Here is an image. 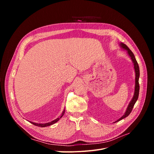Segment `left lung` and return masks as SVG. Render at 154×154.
Listing matches in <instances>:
<instances>
[{
  "mask_svg": "<svg viewBox=\"0 0 154 154\" xmlns=\"http://www.w3.org/2000/svg\"><path fill=\"white\" fill-rule=\"evenodd\" d=\"M119 46L120 48H122L123 50H126L127 51V53L128 54V56L130 57V58H131L132 63L134 64V71H135V73H136V78H135V87H134V96L132 99L131 100V101H130V103L127 106V110H126L125 112L124 113L123 116H122L119 119H118L117 121H116L114 123H116L119 122V121L122 120L124 118H125L126 117H127V116L130 114V112H132V110L133 109V107L136 103V102L137 101V99H138V96H139V65L136 61V59L135 58V56L133 54V53L131 51L128 47L127 45L121 42L119 44Z\"/></svg>",
  "mask_w": 154,
  "mask_h": 154,
  "instance_id": "obj_1",
  "label": "left lung"
}]
</instances>
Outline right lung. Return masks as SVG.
Returning a JSON list of instances; mask_svg holds the SVG:
<instances>
[{"label":"right lung","instance_id":"right-lung-1","mask_svg":"<svg viewBox=\"0 0 154 154\" xmlns=\"http://www.w3.org/2000/svg\"><path fill=\"white\" fill-rule=\"evenodd\" d=\"M64 113H65V109L63 110V111L62 112V114L60 115V116H59V117L58 118H57V119H55L54 120H53V121H52V122H49V123H35V122H29L31 123H32V125H36V126H37V127H48V126H50V125H53V124H54L55 123H57L58 121L61 118L62 116L64 115Z\"/></svg>","mask_w":154,"mask_h":154}]
</instances>
